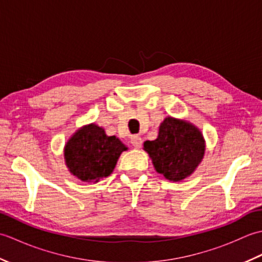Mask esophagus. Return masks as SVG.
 Listing matches in <instances>:
<instances>
[{
    "label": "esophagus",
    "mask_w": 262,
    "mask_h": 262,
    "mask_svg": "<svg viewBox=\"0 0 262 262\" xmlns=\"http://www.w3.org/2000/svg\"><path fill=\"white\" fill-rule=\"evenodd\" d=\"M130 143H132V145L134 146L135 148H140V147H142L143 140H142V138H141V136H138V135H134V136L132 137Z\"/></svg>",
    "instance_id": "1"
}]
</instances>
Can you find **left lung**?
Returning <instances> with one entry per match:
<instances>
[{
	"label": "left lung",
	"instance_id": "left-lung-1",
	"mask_svg": "<svg viewBox=\"0 0 262 262\" xmlns=\"http://www.w3.org/2000/svg\"><path fill=\"white\" fill-rule=\"evenodd\" d=\"M155 170L166 180L181 181L202 162L205 140L196 126L185 120L166 117L154 141L144 143Z\"/></svg>",
	"mask_w": 262,
	"mask_h": 262
}]
</instances>
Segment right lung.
I'll use <instances>...</instances> for the list:
<instances>
[{"instance_id":"right-lung-1","label":"right lung","mask_w":262,"mask_h":262,"mask_svg":"<svg viewBox=\"0 0 262 262\" xmlns=\"http://www.w3.org/2000/svg\"><path fill=\"white\" fill-rule=\"evenodd\" d=\"M127 147L116 136H107L96 124L74 133L64 148L70 172L84 182H98L113 173L120 154Z\"/></svg>"}]
</instances>
